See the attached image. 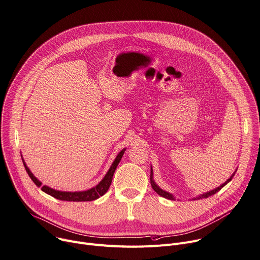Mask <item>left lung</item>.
<instances>
[{
  "instance_id": "left-lung-1",
  "label": "left lung",
  "mask_w": 260,
  "mask_h": 260,
  "mask_svg": "<svg viewBox=\"0 0 260 260\" xmlns=\"http://www.w3.org/2000/svg\"><path fill=\"white\" fill-rule=\"evenodd\" d=\"M237 171V170H236ZM235 174L236 172H234V175L230 177L225 183H223L222 185H220L219 187H217L216 189H214V190H212V191H209V192H207V193H204V194H200V195H198L197 197H195V198H193V199H203V198H207V197H209V196H212V195H214V194H216L218 191H220L227 183H229L230 181L233 180V178H234V176H235ZM150 180H151V185H152V188L154 189V191L155 192H157L160 196H162V197H164V198H167V199H170V200H174L175 199V197L172 196L170 193H168V192H166V191H164V190H162L159 186H157L156 185V183L154 182V179H153V169H152V167H151V177H150Z\"/></svg>"
}]
</instances>
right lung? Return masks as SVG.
<instances>
[{"mask_svg":"<svg viewBox=\"0 0 260 260\" xmlns=\"http://www.w3.org/2000/svg\"><path fill=\"white\" fill-rule=\"evenodd\" d=\"M126 149L122 150L118 156L115 157L113 163L111 164L109 170L107 171V174L105 175V177L102 179V181L97 185L95 186L94 188L92 189H89L86 191H79V192H65V191H57V190H54V189H51L47 186H42V183L37 180V178L32 174L31 170L28 169V167L25 165V163L23 162V165H24V168L27 172L28 177L31 178V180L35 183V185L37 187H41V190L45 193H47L48 195L56 198V199H60V200H65V201H92V200H95L97 198H99L100 196L104 195L110 184H111V181H112V177H113V174L115 169H117V166L119 165L124 153H125Z\"/></svg>","mask_w":260,"mask_h":260,"instance_id":"obj_1","label":"right lung"}]
</instances>
